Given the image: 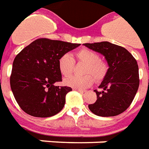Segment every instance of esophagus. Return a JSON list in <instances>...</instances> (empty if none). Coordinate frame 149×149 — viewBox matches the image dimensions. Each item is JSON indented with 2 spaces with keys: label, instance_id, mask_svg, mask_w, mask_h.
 I'll list each match as a JSON object with an SVG mask.
<instances>
[{
  "label": "esophagus",
  "instance_id": "34e87169",
  "mask_svg": "<svg viewBox=\"0 0 149 149\" xmlns=\"http://www.w3.org/2000/svg\"><path fill=\"white\" fill-rule=\"evenodd\" d=\"M73 90L78 91V92H80V93H84V92H85V90H84V89H81V88H73Z\"/></svg>",
  "mask_w": 149,
  "mask_h": 149
}]
</instances>
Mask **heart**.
Listing matches in <instances>:
<instances>
[{
	"label": "heart",
	"instance_id": "b5f03b06",
	"mask_svg": "<svg viewBox=\"0 0 149 149\" xmlns=\"http://www.w3.org/2000/svg\"><path fill=\"white\" fill-rule=\"evenodd\" d=\"M76 57L79 61L85 63L84 76H71L74 68L75 61L71 54L65 53L58 61L59 70L64 77L65 84L75 88H85L93 83V78L97 82L103 81L109 71V65L106 62L100 60V56L93 50L83 49L76 53ZM92 74V77L91 76Z\"/></svg>",
	"mask_w": 149,
	"mask_h": 149
}]
</instances>
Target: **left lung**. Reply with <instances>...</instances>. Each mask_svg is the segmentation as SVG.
<instances>
[{
	"instance_id": "1",
	"label": "left lung",
	"mask_w": 149,
	"mask_h": 149,
	"mask_svg": "<svg viewBox=\"0 0 149 149\" xmlns=\"http://www.w3.org/2000/svg\"><path fill=\"white\" fill-rule=\"evenodd\" d=\"M84 45L104 56L109 67L99 86L103 90H94L97 100L88 104V109L100 116H114L125 112L134 99L140 84L136 59L126 49L108 41Z\"/></svg>"
}]
</instances>
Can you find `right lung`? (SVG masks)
Returning a JSON list of instances; mask_svg holds the SVG:
<instances>
[{"label":"right lung","instance_id":"obj_1","mask_svg":"<svg viewBox=\"0 0 149 149\" xmlns=\"http://www.w3.org/2000/svg\"><path fill=\"white\" fill-rule=\"evenodd\" d=\"M81 45L61 40L40 38L15 57L10 86L21 109L36 117H49L64 108L70 87L55 86L62 81L58 61L62 55Z\"/></svg>","mask_w":149,"mask_h":149}]
</instances>
